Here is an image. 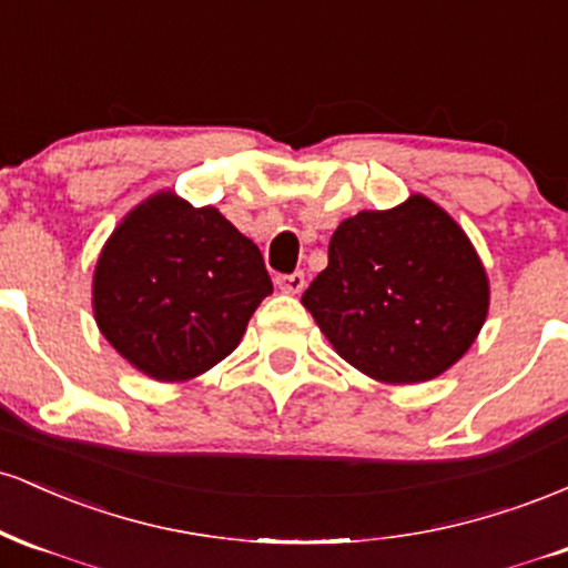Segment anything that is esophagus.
<instances>
[{"label": "esophagus", "instance_id": "obj_1", "mask_svg": "<svg viewBox=\"0 0 568 568\" xmlns=\"http://www.w3.org/2000/svg\"><path fill=\"white\" fill-rule=\"evenodd\" d=\"M275 285L283 293H302L306 285V277H304V272H293V275H280L275 280Z\"/></svg>", "mask_w": 568, "mask_h": 568}]
</instances>
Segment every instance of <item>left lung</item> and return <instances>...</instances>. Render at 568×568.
I'll list each match as a JSON object with an SVG mask.
<instances>
[{
	"mask_svg": "<svg viewBox=\"0 0 568 568\" xmlns=\"http://www.w3.org/2000/svg\"><path fill=\"white\" fill-rule=\"evenodd\" d=\"M486 266L465 230L425 194L336 226L328 266L302 304L338 357L382 384L440 376L488 315Z\"/></svg>",
	"mask_w": 568,
	"mask_h": 568,
	"instance_id": "obj_1",
	"label": "left lung"
}]
</instances>
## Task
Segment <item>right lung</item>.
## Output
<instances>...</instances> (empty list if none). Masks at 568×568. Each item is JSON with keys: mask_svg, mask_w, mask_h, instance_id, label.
<instances>
[{"mask_svg": "<svg viewBox=\"0 0 568 568\" xmlns=\"http://www.w3.org/2000/svg\"><path fill=\"white\" fill-rule=\"evenodd\" d=\"M272 293L253 240L219 207L162 189L101 247L93 315L103 338L149 379L189 382L224 361Z\"/></svg>", "mask_w": 568, "mask_h": 568, "instance_id": "add662e5", "label": "right lung"}]
</instances>
